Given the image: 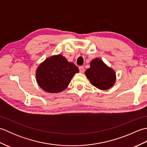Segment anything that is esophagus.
I'll list each match as a JSON object with an SVG mask.
<instances>
[{
  "label": "esophagus",
  "instance_id": "1",
  "mask_svg": "<svg viewBox=\"0 0 147 147\" xmlns=\"http://www.w3.org/2000/svg\"><path fill=\"white\" fill-rule=\"evenodd\" d=\"M79 70H80V73H84V71H85V68H84L83 66H80L79 67Z\"/></svg>",
  "mask_w": 147,
  "mask_h": 147
}]
</instances>
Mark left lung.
<instances>
[{
    "label": "left lung",
    "instance_id": "8db88e82",
    "mask_svg": "<svg viewBox=\"0 0 147 147\" xmlns=\"http://www.w3.org/2000/svg\"><path fill=\"white\" fill-rule=\"evenodd\" d=\"M85 74L90 83L100 90L110 88L115 83V72L100 59L91 61L90 67L86 69Z\"/></svg>",
    "mask_w": 147,
    "mask_h": 147
}]
</instances>
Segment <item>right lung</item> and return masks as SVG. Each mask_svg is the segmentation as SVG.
<instances>
[{
  "label": "right lung",
  "instance_id": "1",
  "mask_svg": "<svg viewBox=\"0 0 147 147\" xmlns=\"http://www.w3.org/2000/svg\"><path fill=\"white\" fill-rule=\"evenodd\" d=\"M78 72L75 65L61 54L54 55L47 59L37 68L36 82L47 92H61L67 88L72 78Z\"/></svg>",
  "mask_w": 147,
  "mask_h": 147
}]
</instances>
